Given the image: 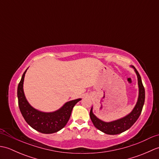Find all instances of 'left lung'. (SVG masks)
Instances as JSON below:
<instances>
[{"instance_id":"8db88e82","label":"left lung","mask_w":159,"mask_h":159,"mask_svg":"<svg viewBox=\"0 0 159 159\" xmlns=\"http://www.w3.org/2000/svg\"><path fill=\"white\" fill-rule=\"evenodd\" d=\"M131 67L134 70V72H135L137 76L138 87H139V96H138L136 105L134 106L133 111L127 116L122 118H120L119 120L106 122V121L98 119L93 113V108L92 107V109H91L89 113L90 118L92 121L94 126L106 134H117L129 129L135 123V121L141 115V111H142L145 102V89L138 71L134 66Z\"/></svg>"}]
</instances>
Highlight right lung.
<instances>
[{
    "label": "right lung",
    "instance_id": "add662e5",
    "mask_svg": "<svg viewBox=\"0 0 159 159\" xmlns=\"http://www.w3.org/2000/svg\"><path fill=\"white\" fill-rule=\"evenodd\" d=\"M27 69L22 74L18 86V105L24 119L30 126L39 133L51 134L57 133L66 126L68 121L74 105L80 98L69 101L54 112L46 113L35 109L30 104L24 93L23 83Z\"/></svg>",
    "mask_w": 159,
    "mask_h": 159
}]
</instances>
